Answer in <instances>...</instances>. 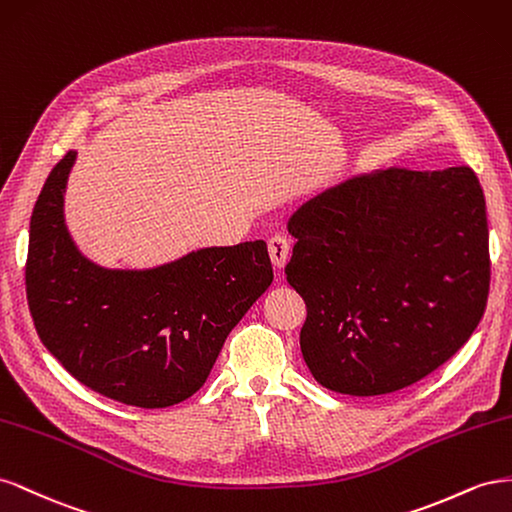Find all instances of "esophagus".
<instances>
[{"label": "esophagus", "mask_w": 512, "mask_h": 512, "mask_svg": "<svg viewBox=\"0 0 512 512\" xmlns=\"http://www.w3.org/2000/svg\"><path fill=\"white\" fill-rule=\"evenodd\" d=\"M289 248H291L289 238L281 236V233H279V236H272L268 240V251H270V257H272V264L276 268H285L287 257H289Z\"/></svg>", "instance_id": "1"}]
</instances>
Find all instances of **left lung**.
<instances>
[{
  "label": "left lung",
  "mask_w": 512,
  "mask_h": 512,
  "mask_svg": "<svg viewBox=\"0 0 512 512\" xmlns=\"http://www.w3.org/2000/svg\"><path fill=\"white\" fill-rule=\"evenodd\" d=\"M287 281L306 302L317 382L377 397L416 384L472 337L489 296L485 195L470 167L352 175L304 201Z\"/></svg>",
  "instance_id": "1"
}]
</instances>
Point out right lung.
Returning <instances> with one entry per match:
<instances>
[{"mask_svg": "<svg viewBox=\"0 0 512 512\" xmlns=\"http://www.w3.org/2000/svg\"><path fill=\"white\" fill-rule=\"evenodd\" d=\"M70 150L29 223L25 289L40 341L81 384L126 405L169 407L206 384L233 326L270 287L264 240L203 246L152 268L87 257L64 216Z\"/></svg>", "mask_w": 512, "mask_h": 512, "instance_id": "obj_1", "label": "right lung"}]
</instances>
